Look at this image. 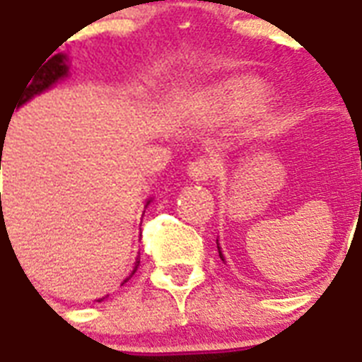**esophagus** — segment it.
Segmentation results:
<instances>
[{"label": "esophagus", "mask_w": 362, "mask_h": 362, "mask_svg": "<svg viewBox=\"0 0 362 362\" xmlns=\"http://www.w3.org/2000/svg\"><path fill=\"white\" fill-rule=\"evenodd\" d=\"M187 172H189V175L194 181H207L213 173V162L206 158V156H198V158L190 162Z\"/></svg>", "instance_id": "34e87169"}]
</instances>
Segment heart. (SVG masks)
<instances>
[{
    "label": "heart",
    "instance_id": "1",
    "mask_svg": "<svg viewBox=\"0 0 362 362\" xmlns=\"http://www.w3.org/2000/svg\"><path fill=\"white\" fill-rule=\"evenodd\" d=\"M268 96V88L262 81L255 77H242L236 79L226 88V102L230 103L236 113H253L264 103Z\"/></svg>",
    "mask_w": 362,
    "mask_h": 362
}]
</instances>
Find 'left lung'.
<instances>
[{"label":"left lung","instance_id":"8db88e82","mask_svg":"<svg viewBox=\"0 0 362 362\" xmlns=\"http://www.w3.org/2000/svg\"><path fill=\"white\" fill-rule=\"evenodd\" d=\"M219 255H221V249H219ZM221 257H223V255H221Z\"/></svg>","mask_w":362,"mask_h":362}]
</instances>
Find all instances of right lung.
Here are the masks:
<instances>
[{
  "label": "right lung",
  "instance_id": "add662e5",
  "mask_svg": "<svg viewBox=\"0 0 362 362\" xmlns=\"http://www.w3.org/2000/svg\"><path fill=\"white\" fill-rule=\"evenodd\" d=\"M66 74H67V67H66V64H64V56L62 54L52 56V58H50V60L47 62L43 67H39V71H35V74H33L30 79H28L26 86L22 88V94H21V98H18V102H16L15 107H21L22 103H26L32 96L39 94V92L47 90L50 85H54L56 81L62 79V77H64ZM5 134H7V130H5ZM0 139L1 141L5 139L4 128H1V132H0ZM0 168H1V153H0ZM136 270H137V266L134 268V272H132V276L136 274ZM130 277H128V279H130ZM128 279H124V283L128 281Z\"/></svg>",
  "mask_w": 362,
  "mask_h": 362
}]
</instances>
